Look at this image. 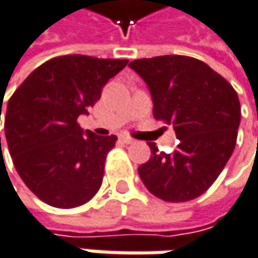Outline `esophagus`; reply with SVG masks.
Instances as JSON below:
<instances>
[{"label":"esophagus","instance_id":"obj_1","mask_svg":"<svg viewBox=\"0 0 258 258\" xmlns=\"http://www.w3.org/2000/svg\"><path fill=\"white\" fill-rule=\"evenodd\" d=\"M120 139H121V142H124V144H134V142H135V139L127 137V135H121Z\"/></svg>","mask_w":258,"mask_h":258}]
</instances>
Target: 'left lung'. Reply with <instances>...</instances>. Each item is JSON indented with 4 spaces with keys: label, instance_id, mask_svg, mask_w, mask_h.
<instances>
[{
    "label": "left lung",
    "instance_id": "left-lung-1",
    "mask_svg": "<svg viewBox=\"0 0 258 258\" xmlns=\"http://www.w3.org/2000/svg\"><path fill=\"white\" fill-rule=\"evenodd\" d=\"M147 83L153 116L173 124L175 153H160L148 142L151 157L138 167L147 189L169 203L204 194L233 153L241 121L235 89L212 67L185 55H160L129 63Z\"/></svg>",
    "mask_w": 258,
    "mask_h": 258
}]
</instances>
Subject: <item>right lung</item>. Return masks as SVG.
Here are the masks:
<instances>
[{
  "label": "right lung",
  "mask_w": 258,
  "mask_h": 258,
  "mask_svg": "<svg viewBox=\"0 0 258 258\" xmlns=\"http://www.w3.org/2000/svg\"><path fill=\"white\" fill-rule=\"evenodd\" d=\"M126 64L57 57L35 69L9 100L4 129L10 156L26 186L46 204L73 209L98 192L105 157L117 138L83 131L78 117L88 116L104 85Z\"/></svg>",
  "instance_id": "obj_1"
}]
</instances>
